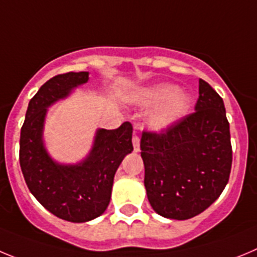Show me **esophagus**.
<instances>
[{
    "mask_svg": "<svg viewBox=\"0 0 257 257\" xmlns=\"http://www.w3.org/2000/svg\"><path fill=\"white\" fill-rule=\"evenodd\" d=\"M132 141H133L134 151H136V152L140 151V136H138V134L134 133V134H133V138H132Z\"/></svg>",
    "mask_w": 257,
    "mask_h": 257,
    "instance_id": "1",
    "label": "esophagus"
}]
</instances>
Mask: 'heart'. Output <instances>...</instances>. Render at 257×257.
<instances>
[{"label":"heart","instance_id":"b5f03b06","mask_svg":"<svg viewBox=\"0 0 257 257\" xmlns=\"http://www.w3.org/2000/svg\"><path fill=\"white\" fill-rule=\"evenodd\" d=\"M146 100L151 103L165 102L151 119L152 126L156 129L166 128L177 121L188 111L191 105L189 97L170 84H161L152 88L146 93Z\"/></svg>","mask_w":257,"mask_h":257}]
</instances>
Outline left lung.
Returning <instances> with one entry per match:
<instances>
[{
    "label": "left lung",
    "instance_id": "left-lung-1",
    "mask_svg": "<svg viewBox=\"0 0 257 257\" xmlns=\"http://www.w3.org/2000/svg\"><path fill=\"white\" fill-rule=\"evenodd\" d=\"M198 94L196 111L160 132L143 131L141 138L147 197L169 219L205 211L229 180L232 145L223 98L202 79Z\"/></svg>",
    "mask_w": 257,
    "mask_h": 257
}]
</instances>
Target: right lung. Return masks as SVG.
Listing matches in <instances>:
<instances>
[{
    "label": "right lung",
    "mask_w": 257,
    "mask_h": 257,
    "mask_svg": "<svg viewBox=\"0 0 257 257\" xmlns=\"http://www.w3.org/2000/svg\"><path fill=\"white\" fill-rule=\"evenodd\" d=\"M87 80V71L59 74L47 80L29 101L20 133V168L28 188L48 211L73 223L103 214L115 173L133 151V126L125 121L116 129L97 131L91 154L78 165H60L48 156L42 141L47 107Z\"/></svg>",
    "instance_id": "obj_1"
}]
</instances>
